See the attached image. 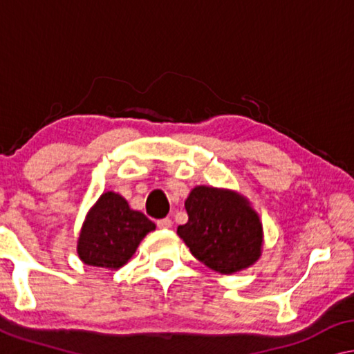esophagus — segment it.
Listing matches in <instances>:
<instances>
[{"instance_id":"1","label":"esophagus","mask_w":354,"mask_h":354,"mask_svg":"<svg viewBox=\"0 0 354 354\" xmlns=\"http://www.w3.org/2000/svg\"><path fill=\"white\" fill-rule=\"evenodd\" d=\"M156 225H158L159 230H169V227H171V220L167 217V218H160L156 221Z\"/></svg>"}]
</instances>
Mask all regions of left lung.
Returning <instances> with one entry per match:
<instances>
[{
    "label": "left lung",
    "instance_id": "left-lung-1",
    "mask_svg": "<svg viewBox=\"0 0 354 354\" xmlns=\"http://www.w3.org/2000/svg\"><path fill=\"white\" fill-rule=\"evenodd\" d=\"M189 221L178 236L212 270L234 273L261 256L262 225L248 201L231 190L200 185L185 200Z\"/></svg>",
    "mask_w": 354,
    "mask_h": 354
}]
</instances>
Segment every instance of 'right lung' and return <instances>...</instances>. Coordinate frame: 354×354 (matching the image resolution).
<instances>
[{
    "instance_id": "right-lung-1",
    "label": "right lung",
    "mask_w": 354,
    "mask_h": 354,
    "mask_svg": "<svg viewBox=\"0 0 354 354\" xmlns=\"http://www.w3.org/2000/svg\"><path fill=\"white\" fill-rule=\"evenodd\" d=\"M156 225L113 192L100 196L82 226L77 254L84 263L115 270L124 266Z\"/></svg>"
}]
</instances>
